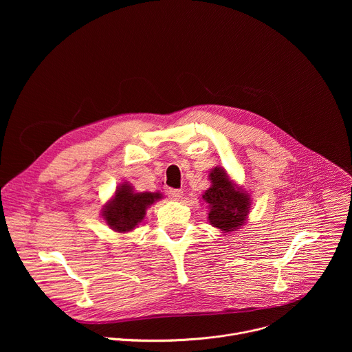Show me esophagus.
Instances as JSON below:
<instances>
[{
    "mask_svg": "<svg viewBox=\"0 0 352 352\" xmlns=\"http://www.w3.org/2000/svg\"><path fill=\"white\" fill-rule=\"evenodd\" d=\"M184 192L181 189H170L168 190V197L173 200H179L182 197Z\"/></svg>",
    "mask_w": 352,
    "mask_h": 352,
    "instance_id": "obj_1",
    "label": "esophagus"
}]
</instances>
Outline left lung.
Instances as JSON below:
<instances>
[{
    "instance_id": "obj_1",
    "label": "left lung",
    "mask_w": 352,
    "mask_h": 352,
    "mask_svg": "<svg viewBox=\"0 0 352 352\" xmlns=\"http://www.w3.org/2000/svg\"><path fill=\"white\" fill-rule=\"evenodd\" d=\"M209 178L212 186L202 196L210 209L209 223L223 232L238 230L248 219L252 204L250 196L238 188L220 167L212 170Z\"/></svg>"
}]
</instances>
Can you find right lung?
Here are the masks:
<instances>
[{
  "label": "right lung",
  "instance_id": "add662e5",
  "mask_svg": "<svg viewBox=\"0 0 352 352\" xmlns=\"http://www.w3.org/2000/svg\"><path fill=\"white\" fill-rule=\"evenodd\" d=\"M159 192H133L129 184H121L111 200L103 209V217L107 226L116 232H128L138 227L144 216L146 209L160 199Z\"/></svg>",
  "mask_w": 352,
  "mask_h": 352
}]
</instances>
